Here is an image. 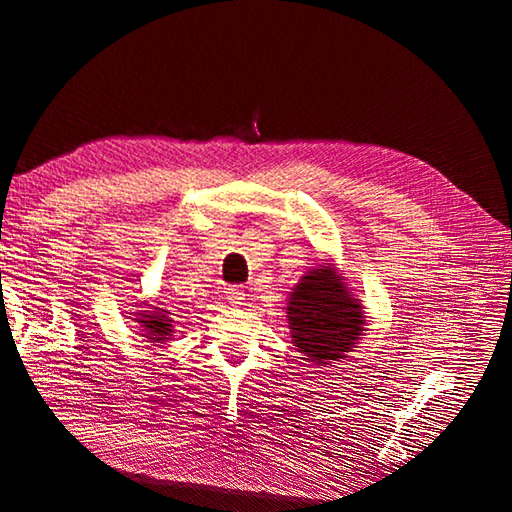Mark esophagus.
<instances>
[{"label":"esophagus","mask_w":512,"mask_h":512,"mask_svg":"<svg viewBox=\"0 0 512 512\" xmlns=\"http://www.w3.org/2000/svg\"><path fill=\"white\" fill-rule=\"evenodd\" d=\"M226 301L230 303V305H241L243 301H245V292H243V288L241 286H230V288H226Z\"/></svg>","instance_id":"1"}]
</instances>
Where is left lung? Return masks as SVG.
I'll return each instance as SVG.
<instances>
[{"label": "left lung", "mask_w": 512, "mask_h": 512, "mask_svg": "<svg viewBox=\"0 0 512 512\" xmlns=\"http://www.w3.org/2000/svg\"><path fill=\"white\" fill-rule=\"evenodd\" d=\"M284 309L294 348L303 361L318 367L348 359L369 327L361 299L333 265V258L305 271Z\"/></svg>", "instance_id": "left-lung-1"}]
</instances>
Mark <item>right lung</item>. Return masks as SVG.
<instances>
[{"instance_id": "add662e5", "label": "right lung", "mask_w": 512, "mask_h": 512, "mask_svg": "<svg viewBox=\"0 0 512 512\" xmlns=\"http://www.w3.org/2000/svg\"><path fill=\"white\" fill-rule=\"evenodd\" d=\"M145 309H136L132 322H136V335L145 337L147 342H151L153 346L164 348V344L168 339H173L177 333V320L173 318L175 314L170 312L166 307V303L162 301H145V305H141Z\"/></svg>"}]
</instances>
